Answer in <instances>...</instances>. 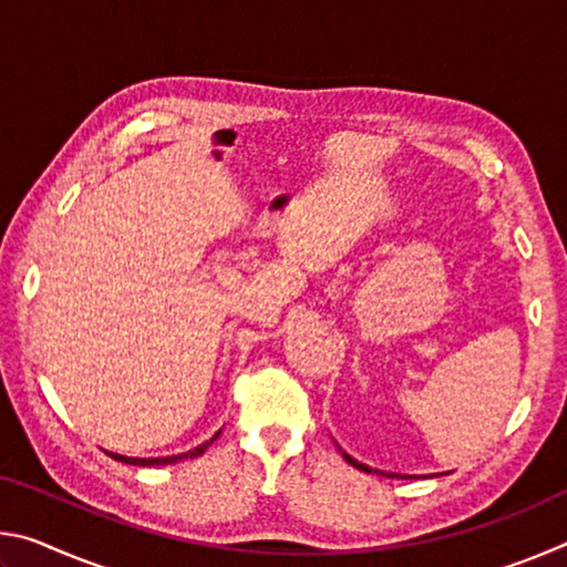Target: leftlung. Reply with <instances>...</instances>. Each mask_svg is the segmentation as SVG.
I'll return each mask as SVG.
<instances>
[{
  "label": "left lung",
  "instance_id": "obj_1",
  "mask_svg": "<svg viewBox=\"0 0 567 567\" xmlns=\"http://www.w3.org/2000/svg\"><path fill=\"white\" fill-rule=\"evenodd\" d=\"M334 445H338V443H334ZM338 450H340V453H342V457L344 460H348V463L352 465V467H358V470H362V473H378V475H385V477H400V480H408L410 475H400V473H385V470H372L370 465H364V463H360V460H354L352 455H348V453H344V450L338 445Z\"/></svg>",
  "mask_w": 567,
  "mask_h": 567
}]
</instances>
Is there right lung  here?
<instances>
[{"label": "right lung", "instance_id": "1", "mask_svg": "<svg viewBox=\"0 0 567 567\" xmlns=\"http://www.w3.org/2000/svg\"><path fill=\"white\" fill-rule=\"evenodd\" d=\"M219 433H223V430H217V433L209 437V440H205L203 445H197V447H192V450H187V453H179V455H167V457H127V455H120V453H110L107 450V455L112 457V460H120V463H124V465H137V467H152V465H175V463H179V460H192V457H199L205 453V450L215 443V440L219 437Z\"/></svg>", "mask_w": 567, "mask_h": 567}]
</instances>
